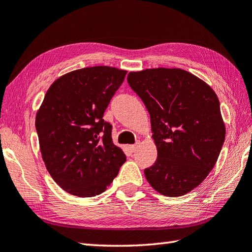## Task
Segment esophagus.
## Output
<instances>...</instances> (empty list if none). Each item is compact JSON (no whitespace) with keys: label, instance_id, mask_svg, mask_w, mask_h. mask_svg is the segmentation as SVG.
I'll return each instance as SVG.
<instances>
[{"label":"esophagus","instance_id":"esophagus-1","mask_svg":"<svg viewBox=\"0 0 252 252\" xmlns=\"http://www.w3.org/2000/svg\"><path fill=\"white\" fill-rule=\"evenodd\" d=\"M138 145H139V142H136V143L133 144V145H130V146H129V151H130V152L133 153L134 151L136 150V148H138Z\"/></svg>","mask_w":252,"mask_h":252}]
</instances>
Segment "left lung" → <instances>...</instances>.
Listing matches in <instances>:
<instances>
[{
	"instance_id": "left-lung-1",
	"label": "left lung",
	"mask_w": 252,
	"mask_h": 252,
	"mask_svg": "<svg viewBox=\"0 0 252 252\" xmlns=\"http://www.w3.org/2000/svg\"><path fill=\"white\" fill-rule=\"evenodd\" d=\"M127 82L148 109L158 148L157 161L144 170L146 180L165 196L187 194L213 170L225 142L216 94L176 68L130 72Z\"/></svg>"
}]
</instances>
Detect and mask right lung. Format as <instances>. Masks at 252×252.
I'll return each mask as SVG.
<instances>
[{
	"mask_svg": "<svg viewBox=\"0 0 252 252\" xmlns=\"http://www.w3.org/2000/svg\"><path fill=\"white\" fill-rule=\"evenodd\" d=\"M126 70L87 67L58 78L36 114L39 148L53 180L78 197L101 194L118 175L126 154L113 144L103 120Z\"/></svg>",
	"mask_w": 252,
	"mask_h": 252,
	"instance_id": "1",
	"label": "right lung"
}]
</instances>
